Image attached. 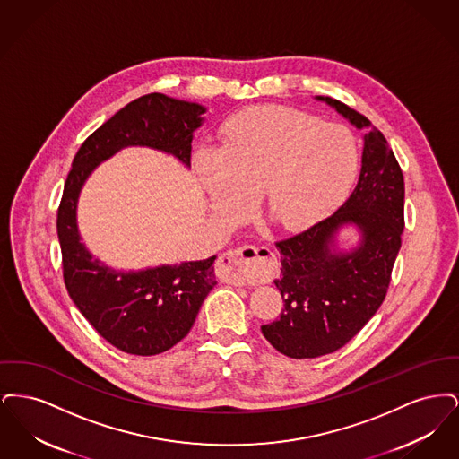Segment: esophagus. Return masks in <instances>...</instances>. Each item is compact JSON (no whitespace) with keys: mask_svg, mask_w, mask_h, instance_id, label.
<instances>
[{"mask_svg":"<svg viewBox=\"0 0 459 459\" xmlns=\"http://www.w3.org/2000/svg\"><path fill=\"white\" fill-rule=\"evenodd\" d=\"M273 258V253L268 247L242 246L236 249L225 251L219 260L220 279L230 284H246L253 275L262 273L266 262Z\"/></svg>","mask_w":459,"mask_h":459,"instance_id":"1","label":"esophagus"}]
</instances>
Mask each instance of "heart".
Returning <instances> with one entry per match:
<instances>
[{"mask_svg": "<svg viewBox=\"0 0 459 459\" xmlns=\"http://www.w3.org/2000/svg\"><path fill=\"white\" fill-rule=\"evenodd\" d=\"M359 144L342 126L298 109L253 107L223 126V150L201 148L197 174L215 215L232 219L262 193L266 219L299 230L350 193Z\"/></svg>", "mask_w": 459, "mask_h": 459, "instance_id": "b5f03b06", "label": "heart"}]
</instances>
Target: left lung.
Returning a JSON list of instances; mask_svg holds the SVG:
<instances>
[{"mask_svg": "<svg viewBox=\"0 0 459 459\" xmlns=\"http://www.w3.org/2000/svg\"><path fill=\"white\" fill-rule=\"evenodd\" d=\"M348 118L363 137L361 172L346 203L303 232L275 242L281 251V318L262 325L264 339L285 356L305 359L341 350L384 303L404 230V178L384 134L348 105L316 96ZM354 224L362 239L351 252L334 236Z\"/></svg>", "mask_w": 459, "mask_h": 459, "instance_id": "1", "label": "left lung"}]
</instances>
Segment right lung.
<instances>
[{
    "label": "right lung",
    "mask_w": 459,
    "mask_h": 459,
    "mask_svg": "<svg viewBox=\"0 0 459 459\" xmlns=\"http://www.w3.org/2000/svg\"><path fill=\"white\" fill-rule=\"evenodd\" d=\"M204 111L197 103L160 92L141 96L89 135L66 175L56 230L68 296L103 339L129 354H160L189 333L204 298L217 285V256L146 270H113L81 242L79 195L101 161L129 146L174 154L191 167L193 132L203 124Z\"/></svg>",
    "instance_id": "add662e5"
}]
</instances>
